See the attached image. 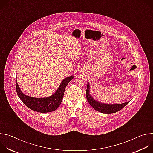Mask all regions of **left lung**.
I'll use <instances>...</instances> for the list:
<instances>
[{
  "instance_id": "obj_1",
  "label": "left lung",
  "mask_w": 153,
  "mask_h": 153,
  "mask_svg": "<svg viewBox=\"0 0 153 153\" xmlns=\"http://www.w3.org/2000/svg\"><path fill=\"white\" fill-rule=\"evenodd\" d=\"M86 99L90 104V105L95 110L105 113L110 114L116 113L125 107L129 102L121 103V104H105L100 103L96 100H94L90 94V84L89 82L87 83V88L86 91Z\"/></svg>"
}]
</instances>
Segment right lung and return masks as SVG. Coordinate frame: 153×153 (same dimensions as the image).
<instances>
[{"label": "right lung", "mask_w": 153, "mask_h": 153, "mask_svg": "<svg viewBox=\"0 0 153 153\" xmlns=\"http://www.w3.org/2000/svg\"><path fill=\"white\" fill-rule=\"evenodd\" d=\"M73 78L74 76H71L64 79L56 92L52 96L45 98H34L24 94L20 91L16 77V92L20 100L31 110L39 113L51 112L55 111L60 105L65 88Z\"/></svg>", "instance_id": "1"}]
</instances>
